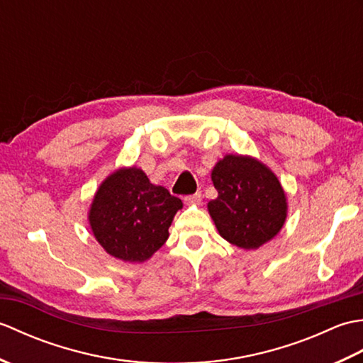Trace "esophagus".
<instances>
[{"label":"esophagus","instance_id":"esophagus-1","mask_svg":"<svg viewBox=\"0 0 363 363\" xmlns=\"http://www.w3.org/2000/svg\"><path fill=\"white\" fill-rule=\"evenodd\" d=\"M201 199H203L201 191H196V194H194V195L184 196V203H186V204H199V203H201Z\"/></svg>","mask_w":363,"mask_h":363}]
</instances>
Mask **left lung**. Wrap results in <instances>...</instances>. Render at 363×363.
Masks as SVG:
<instances>
[{
    "mask_svg": "<svg viewBox=\"0 0 363 363\" xmlns=\"http://www.w3.org/2000/svg\"><path fill=\"white\" fill-rule=\"evenodd\" d=\"M218 196L207 211L218 234L242 250L273 240L287 218V196L277 176L251 156L226 154L212 168Z\"/></svg>",
    "mask_w": 363,
    "mask_h": 363,
    "instance_id": "left-lung-1",
    "label": "left lung"
}]
</instances>
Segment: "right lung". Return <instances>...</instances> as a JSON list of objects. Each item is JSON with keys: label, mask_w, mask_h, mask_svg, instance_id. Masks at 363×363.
I'll return each mask as SVG.
<instances>
[{"label": "right lung", "mask_w": 363, "mask_h": 363, "mask_svg": "<svg viewBox=\"0 0 363 363\" xmlns=\"http://www.w3.org/2000/svg\"><path fill=\"white\" fill-rule=\"evenodd\" d=\"M179 209L181 199L151 184L142 168L123 167L99 184L89 223L109 256L142 264L167 242L168 228Z\"/></svg>", "instance_id": "add662e5"}]
</instances>
